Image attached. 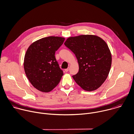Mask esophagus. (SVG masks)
<instances>
[{"mask_svg": "<svg viewBox=\"0 0 134 134\" xmlns=\"http://www.w3.org/2000/svg\"><path fill=\"white\" fill-rule=\"evenodd\" d=\"M69 70H70V68H68L67 69H65V72H68L69 71Z\"/></svg>", "mask_w": 134, "mask_h": 134, "instance_id": "esophagus-1", "label": "esophagus"}]
</instances>
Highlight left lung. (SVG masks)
Returning a JSON list of instances; mask_svg holds the SVG:
<instances>
[{
    "label": "left lung",
    "mask_w": 134,
    "mask_h": 134,
    "mask_svg": "<svg viewBox=\"0 0 134 134\" xmlns=\"http://www.w3.org/2000/svg\"><path fill=\"white\" fill-rule=\"evenodd\" d=\"M64 45L75 54L79 70L72 77L83 90L94 91L105 81L112 62L111 54L105 42L93 35L70 37Z\"/></svg>",
    "instance_id": "obj_1"
}]
</instances>
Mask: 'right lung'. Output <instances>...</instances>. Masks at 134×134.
Listing matches in <instances>:
<instances>
[{"label": "right lung", "instance_id": "add662e5", "mask_svg": "<svg viewBox=\"0 0 134 134\" xmlns=\"http://www.w3.org/2000/svg\"><path fill=\"white\" fill-rule=\"evenodd\" d=\"M65 38L49 36L33 43L26 51L24 68L32 86L43 92L52 91L60 82L63 71L55 57V53Z\"/></svg>", "mask_w": 134, "mask_h": 134}]
</instances>
